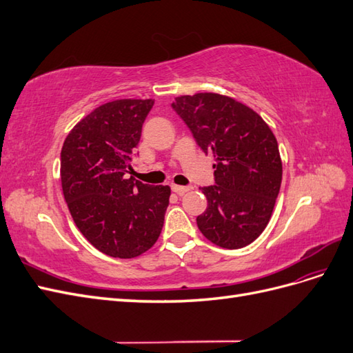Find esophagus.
Listing matches in <instances>:
<instances>
[{"label": "esophagus", "instance_id": "1", "mask_svg": "<svg viewBox=\"0 0 353 353\" xmlns=\"http://www.w3.org/2000/svg\"><path fill=\"white\" fill-rule=\"evenodd\" d=\"M191 187H183V185H176V184H172V191L176 194H184L187 193V191H190Z\"/></svg>", "mask_w": 353, "mask_h": 353}]
</instances>
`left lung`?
<instances>
[{
    "mask_svg": "<svg viewBox=\"0 0 353 353\" xmlns=\"http://www.w3.org/2000/svg\"><path fill=\"white\" fill-rule=\"evenodd\" d=\"M172 108L201 150L215 159V185L200 188L208 208L197 227L219 248L241 249L268 225L280 193L276 138L258 113L227 95H179Z\"/></svg>",
    "mask_w": 353,
    "mask_h": 353,
    "instance_id": "8db88e82",
    "label": "left lung"
}]
</instances>
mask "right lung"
<instances>
[{
	"instance_id": "add662e5",
	"label": "right lung",
	"mask_w": 353,
	"mask_h": 353,
	"mask_svg": "<svg viewBox=\"0 0 353 353\" xmlns=\"http://www.w3.org/2000/svg\"><path fill=\"white\" fill-rule=\"evenodd\" d=\"M153 104L152 99L104 103L63 143L60 176L70 215L82 236L112 258H137L162 232L170 187L128 178Z\"/></svg>"
}]
</instances>
